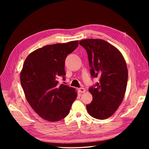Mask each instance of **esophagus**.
<instances>
[{"instance_id":"obj_1","label":"esophagus","mask_w":149,"mask_h":149,"mask_svg":"<svg viewBox=\"0 0 149 149\" xmlns=\"http://www.w3.org/2000/svg\"><path fill=\"white\" fill-rule=\"evenodd\" d=\"M78 91L81 93H84L86 91V89L84 88H80L78 89Z\"/></svg>"}]
</instances>
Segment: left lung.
<instances>
[{
  "label": "left lung",
  "mask_w": 149,
  "mask_h": 149,
  "mask_svg": "<svg viewBox=\"0 0 149 149\" xmlns=\"http://www.w3.org/2000/svg\"><path fill=\"white\" fill-rule=\"evenodd\" d=\"M79 45L88 53L92 78H100V82L89 88L93 98L87 111L94 118L106 119L124 99L128 79L125 61L119 49L105 40L86 39Z\"/></svg>",
  "instance_id": "8db88e82"
}]
</instances>
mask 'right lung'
I'll use <instances>...</instances> for the list:
<instances>
[{
    "instance_id": "obj_1",
    "label": "right lung",
    "mask_w": 149,
    "mask_h": 149,
    "mask_svg": "<svg viewBox=\"0 0 149 149\" xmlns=\"http://www.w3.org/2000/svg\"><path fill=\"white\" fill-rule=\"evenodd\" d=\"M78 46V41L56 43L36 49L26 57L20 73V83L26 100L45 120L56 122L69 114L77 97L75 89L58 85L65 80L66 56Z\"/></svg>"
}]
</instances>
